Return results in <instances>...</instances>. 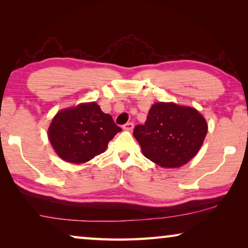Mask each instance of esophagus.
Listing matches in <instances>:
<instances>
[{
	"mask_svg": "<svg viewBox=\"0 0 248 248\" xmlns=\"http://www.w3.org/2000/svg\"><path fill=\"white\" fill-rule=\"evenodd\" d=\"M133 123H127L125 124H124V129L127 130V131H131V130L133 129Z\"/></svg>",
	"mask_w": 248,
	"mask_h": 248,
	"instance_id": "obj_1",
	"label": "esophagus"
}]
</instances>
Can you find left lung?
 <instances>
[{
	"label": "left lung",
	"instance_id": "1",
	"mask_svg": "<svg viewBox=\"0 0 248 248\" xmlns=\"http://www.w3.org/2000/svg\"><path fill=\"white\" fill-rule=\"evenodd\" d=\"M207 131V123L195 108L157 103L151 107L145 124L134 127L133 136L145 157L175 169L198 153Z\"/></svg>",
	"mask_w": 248,
	"mask_h": 248
}]
</instances>
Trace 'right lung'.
<instances>
[{
	"mask_svg": "<svg viewBox=\"0 0 248 248\" xmlns=\"http://www.w3.org/2000/svg\"><path fill=\"white\" fill-rule=\"evenodd\" d=\"M112 117L96 103L64 109L54 116L48 137L54 151L66 162L81 164L103 153L120 132Z\"/></svg>",
	"mask_w": 248,
	"mask_h": 248,
	"instance_id": "add662e5",
	"label": "right lung"
}]
</instances>
